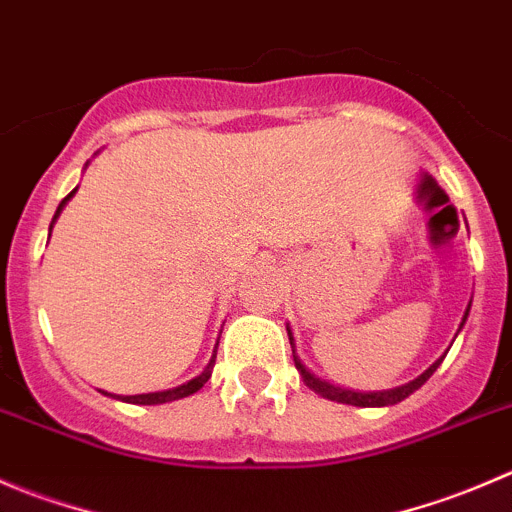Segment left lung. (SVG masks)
I'll list each match as a JSON object with an SVG mask.
<instances>
[{
    "mask_svg": "<svg viewBox=\"0 0 512 512\" xmlns=\"http://www.w3.org/2000/svg\"><path fill=\"white\" fill-rule=\"evenodd\" d=\"M468 311H470V303H468V308H465V316H463V321H460V328L465 326V318H468ZM460 328H458V331H460ZM286 331H288V341H291V348H293V363H296L298 373H301V376H303V383H306V386L311 388L313 393H318V396L328 398V401L346 403V406H358V408H381V406H396V403L406 401V398L411 396L413 391H418V388H421L423 383H426L428 378L433 376V373H435V368H438L440 363H443V358H445V356H440L438 361H435L433 366L428 368V371H423L421 376L416 378V381L406 383V386L391 388V391L358 393V391H348V388H341V386H333V383H326V381H321V378H316V376H313V373L308 371L306 366H303V363H301V358L296 356V343H293L291 328L286 326ZM455 336H458V333H455ZM445 353H448V351H445Z\"/></svg>",
    "mask_w": 512,
    "mask_h": 512,
    "instance_id": "left-lung-1",
    "label": "left lung"
}]
</instances>
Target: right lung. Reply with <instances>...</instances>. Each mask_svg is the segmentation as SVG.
Masks as SVG:
<instances>
[{
    "label": "right lung",
    "instance_id": "1",
    "mask_svg": "<svg viewBox=\"0 0 512 512\" xmlns=\"http://www.w3.org/2000/svg\"><path fill=\"white\" fill-rule=\"evenodd\" d=\"M74 194H77V189H74L72 194L64 196L62 204H59V209H57V214H54L52 226H54V221L59 219V214H62L64 204H67V201L72 199ZM52 226H49V236H52ZM216 348H219V341H216ZM216 348H214V356H211L209 366H206L204 371L199 373V376L191 378L189 383H184V386H176V388H169V391H159V393H141V396H121V401H124V403H136V406H159V403L179 401V398H186V396H191V393L201 391V388H204V383L209 381V378H211V371H214V363H216ZM106 396H109V393H106Z\"/></svg>",
    "mask_w": 512,
    "mask_h": 512
}]
</instances>
